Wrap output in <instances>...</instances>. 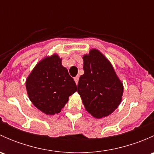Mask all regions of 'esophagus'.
I'll return each mask as SVG.
<instances>
[{
    "mask_svg": "<svg viewBox=\"0 0 154 154\" xmlns=\"http://www.w3.org/2000/svg\"><path fill=\"white\" fill-rule=\"evenodd\" d=\"M74 81H75L76 84L77 85V83H78V81H79V77H78V76H77V77H74Z\"/></svg>",
    "mask_w": 154,
    "mask_h": 154,
    "instance_id": "obj_1",
    "label": "esophagus"
}]
</instances>
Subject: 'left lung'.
Returning <instances> with one entry per match:
<instances>
[{
	"instance_id": "left-lung-1",
	"label": "left lung",
	"mask_w": 154,
	"mask_h": 154,
	"mask_svg": "<svg viewBox=\"0 0 154 154\" xmlns=\"http://www.w3.org/2000/svg\"><path fill=\"white\" fill-rule=\"evenodd\" d=\"M83 71L77 92L85 108L94 118L106 117L120 104L123 85L109 62L97 50H91L83 57Z\"/></svg>"
}]
</instances>
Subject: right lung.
Masks as SVG:
<instances>
[{
    "label": "right lung",
    "mask_w": 154,
    "mask_h": 154,
    "mask_svg": "<svg viewBox=\"0 0 154 154\" xmlns=\"http://www.w3.org/2000/svg\"><path fill=\"white\" fill-rule=\"evenodd\" d=\"M27 94L33 105L47 115L61 112L77 85L57 55L36 65L26 82Z\"/></svg>",
    "instance_id": "add662e5"
}]
</instances>
